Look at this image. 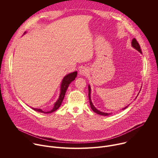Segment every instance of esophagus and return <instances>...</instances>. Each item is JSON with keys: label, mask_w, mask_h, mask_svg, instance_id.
I'll return each mask as SVG.
<instances>
[{"label": "esophagus", "mask_w": 158, "mask_h": 158, "mask_svg": "<svg viewBox=\"0 0 158 158\" xmlns=\"http://www.w3.org/2000/svg\"><path fill=\"white\" fill-rule=\"evenodd\" d=\"M88 73V69L85 67H82L79 70V74L81 75H86Z\"/></svg>", "instance_id": "34e87169"}]
</instances>
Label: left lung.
Listing matches in <instances>:
<instances>
[{
  "instance_id": "left-lung-1",
  "label": "left lung",
  "mask_w": 158,
  "mask_h": 158,
  "mask_svg": "<svg viewBox=\"0 0 158 158\" xmlns=\"http://www.w3.org/2000/svg\"><path fill=\"white\" fill-rule=\"evenodd\" d=\"M132 46L133 48H134L136 50H138L139 52L142 53L139 44V43L138 42V41L136 40V39H135V38H134V39L132 40ZM88 88H89V103H90V106H91V107L92 110H93L94 112H96V113H97V114H99V115L106 116H109V114H110V113H106V112H102L99 111V110H98V109L93 106V103H92V102H91V88H90V86H89V87H88ZM127 106L126 107H124V109H126V107H127Z\"/></svg>"
}]
</instances>
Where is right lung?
<instances>
[{"label":"right lung","mask_w":158,"mask_h":158,"mask_svg":"<svg viewBox=\"0 0 158 158\" xmlns=\"http://www.w3.org/2000/svg\"><path fill=\"white\" fill-rule=\"evenodd\" d=\"M77 71H76V72L72 73L71 74H67V76H65L64 77V79L62 81V84H61L60 94L59 98L58 100L56 101V102L54 104V106L53 109H52V110H51L49 111H48V112H45V111L42 110L40 109H34V108H32V109L35 110L39 111L40 112H42V113H46V114L52 113V112L56 110L60 106V105L62 104V101L64 98L65 94V92L67 91V89L68 88L69 85L70 84V83L75 79V78L77 76Z\"/></svg>","instance_id":"add662e5"}]
</instances>
